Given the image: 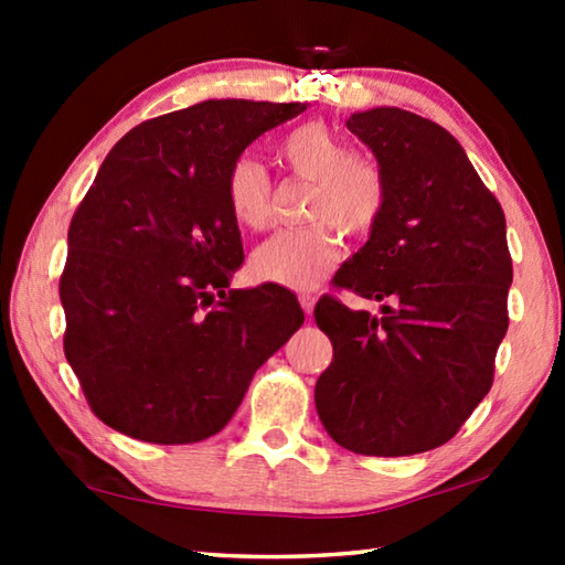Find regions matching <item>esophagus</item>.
Here are the masks:
<instances>
[{"mask_svg": "<svg viewBox=\"0 0 565 565\" xmlns=\"http://www.w3.org/2000/svg\"><path fill=\"white\" fill-rule=\"evenodd\" d=\"M299 303H301V309H303L306 317H311V313H313V303H317V299H313L311 294H299Z\"/></svg>", "mask_w": 565, "mask_h": 565, "instance_id": "esophagus-1", "label": "esophagus"}]
</instances>
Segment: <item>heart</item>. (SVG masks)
Returning <instances> with one entry per match:
<instances>
[{
	"instance_id": "obj_1",
	"label": "heart",
	"mask_w": 565,
	"mask_h": 565,
	"mask_svg": "<svg viewBox=\"0 0 565 565\" xmlns=\"http://www.w3.org/2000/svg\"><path fill=\"white\" fill-rule=\"evenodd\" d=\"M276 157L296 179L313 181L311 226L279 232L256 248V279L309 291L327 279L343 254L341 232L366 238L386 212V179L371 157L351 151L323 121H306L286 134ZM226 204L234 222L262 232L271 218V186L259 161L236 159L226 174Z\"/></svg>"
}]
</instances>
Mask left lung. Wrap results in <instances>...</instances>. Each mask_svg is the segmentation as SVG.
<instances>
[{"label":"left lung","instance_id":"obj_1","mask_svg":"<svg viewBox=\"0 0 565 565\" xmlns=\"http://www.w3.org/2000/svg\"><path fill=\"white\" fill-rule=\"evenodd\" d=\"M347 127L376 154L388 199L333 286L386 303L371 317L319 299L313 319L333 359L313 398L349 451L424 454L451 441L493 384L513 281L505 216L436 121L379 107Z\"/></svg>","mask_w":565,"mask_h":565}]
</instances>
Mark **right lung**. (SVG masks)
I'll list each match as a JSON object with an SVG mask.
<instances>
[{"instance_id": "right-lung-1", "label": "right lung", "mask_w": 565, "mask_h": 565, "mask_svg": "<svg viewBox=\"0 0 565 565\" xmlns=\"http://www.w3.org/2000/svg\"><path fill=\"white\" fill-rule=\"evenodd\" d=\"M303 109L209 99L141 121L104 159L72 216L60 296L64 356L114 431L167 446L218 434L303 323L281 286L228 289L244 248L226 204L242 151Z\"/></svg>"}]
</instances>
